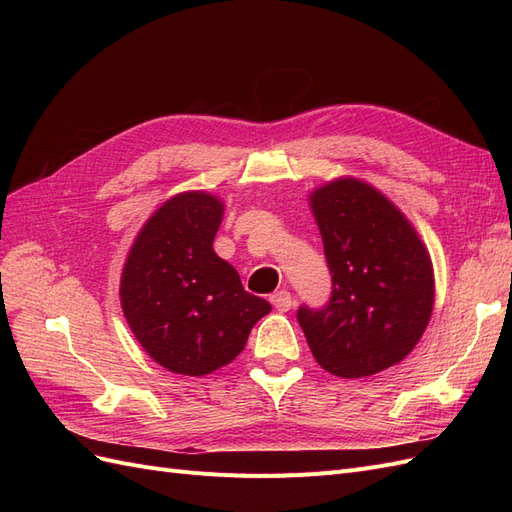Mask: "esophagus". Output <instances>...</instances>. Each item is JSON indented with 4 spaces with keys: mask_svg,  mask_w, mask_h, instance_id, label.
Here are the masks:
<instances>
[{
    "mask_svg": "<svg viewBox=\"0 0 512 512\" xmlns=\"http://www.w3.org/2000/svg\"><path fill=\"white\" fill-rule=\"evenodd\" d=\"M271 303L277 309V312H288L292 307V297L288 290H277L275 294H271Z\"/></svg>",
    "mask_w": 512,
    "mask_h": 512,
    "instance_id": "obj_1",
    "label": "esophagus"
}]
</instances>
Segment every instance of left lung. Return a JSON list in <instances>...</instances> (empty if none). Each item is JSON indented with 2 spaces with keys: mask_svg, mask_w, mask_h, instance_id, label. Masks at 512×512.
<instances>
[{
  "mask_svg": "<svg viewBox=\"0 0 512 512\" xmlns=\"http://www.w3.org/2000/svg\"><path fill=\"white\" fill-rule=\"evenodd\" d=\"M333 294L297 312L309 350L339 378H365L401 363L423 337L436 301L425 243L374 185L337 177L309 192Z\"/></svg>",
  "mask_w": 512,
  "mask_h": 512,
  "instance_id": "obj_1",
  "label": "left lung"
}]
</instances>
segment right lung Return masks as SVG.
<instances>
[{
	"label": "right lung",
	"mask_w": 512,
	"mask_h": 512,
	"mask_svg": "<svg viewBox=\"0 0 512 512\" xmlns=\"http://www.w3.org/2000/svg\"><path fill=\"white\" fill-rule=\"evenodd\" d=\"M222 218V198L179 192L151 213L123 262V316L138 344L173 374L207 376L235 361L254 324L271 312L215 254Z\"/></svg>",
	"instance_id": "add662e5"
}]
</instances>
